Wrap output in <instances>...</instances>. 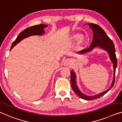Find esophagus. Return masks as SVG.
<instances>
[{"label":"esophagus","instance_id":"esophagus-1","mask_svg":"<svg viewBox=\"0 0 122 122\" xmlns=\"http://www.w3.org/2000/svg\"><path fill=\"white\" fill-rule=\"evenodd\" d=\"M71 60L70 59H65L64 61V65H69L71 64Z\"/></svg>","mask_w":122,"mask_h":122}]
</instances>
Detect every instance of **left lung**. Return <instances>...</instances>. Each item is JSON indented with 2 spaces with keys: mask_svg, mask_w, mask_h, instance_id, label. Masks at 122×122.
Returning <instances> with one entry per match:
<instances>
[{
  "mask_svg": "<svg viewBox=\"0 0 122 122\" xmlns=\"http://www.w3.org/2000/svg\"><path fill=\"white\" fill-rule=\"evenodd\" d=\"M89 26L93 30V40L91 43V46L89 48L83 49L78 52L80 54H85L87 52H88L92 51L94 48L99 46L102 49L108 52L109 55L110 59L111 60L112 63H113V66L114 69L113 72V78L112 81L111 87L107 91L102 92L99 94L94 95V96H87L84 94L82 93L78 89L77 86L76 85V76L75 72L71 71V85L72 89L76 94L80 97V98L85 99L86 100H93L94 99H97L100 97H102V95L105 94L108 91L111 89L113 87L115 82V75H116V69L117 66V59L116 58L115 53V48L114 46L113 42L111 40V39L107 36L105 31L103 30L100 26L97 24L94 23H89Z\"/></svg>",
  "mask_w": 122,
  "mask_h": 122,
  "instance_id": "left-lung-1",
  "label": "left lung"
}]
</instances>
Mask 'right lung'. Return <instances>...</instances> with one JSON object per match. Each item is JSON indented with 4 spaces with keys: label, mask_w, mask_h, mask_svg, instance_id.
Here are the masks:
<instances>
[{
    "label": "right lung",
    "mask_w": 122,
    "mask_h": 122,
    "mask_svg": "<svg viewBox=\"0 0 122 122\" xmlns=\"http://www.w3.org/2000/svg\"><path fill=\"white\" fill-rule=\"evenodd\" d=\"M47 27V25L45 24H39V25H34L28 28L24 29L22 32H20L19 35L14 42L12 43L11 45L10 50L14 47L19 43L20 41H22L23 39L28 37L32 35H42L45 33L44 28Z\"/></svg>",
    "instance_id": "1"
}]
</instances>
